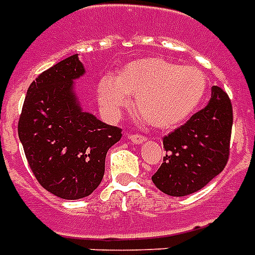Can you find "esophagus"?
Here are the masks:
<instances>
[{
  "mask_svg": "<svg viewBox=\"0 0 255 255\" xmlns=\"http://www.w3.org/2000/svg\"><path fill=\"white\" fill-rule=\"evenodd\" d=\"M129 139H131V142L135 143V144H140L146 140V136H143V135H139V133H132V135H129Z\"/></svg>",
  "mask_w": 255,
  "mask_h": 255,
  "instance_id": "obj_1",
  "label": "esophagus"
}]
</instances>
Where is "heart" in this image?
I'll return each instance as SVG.
<instances>
[{"label":"heart","instance_id":"heart-1","mask_svg":"<svg viewBox=\"0 0 255 255\" xmlns=\"http://www.w3.org/2000/svg\"><path fill=\"white\" fill-rule=\"evenodd\" d=\"M101 108L118 118L132 103L152 127L170 128L197 111L207 92L204 73L159 56L128 62L118 75L103 77L97 86Z\"/></svg>","mask_w":255,"mask_h":255}]
</instances>
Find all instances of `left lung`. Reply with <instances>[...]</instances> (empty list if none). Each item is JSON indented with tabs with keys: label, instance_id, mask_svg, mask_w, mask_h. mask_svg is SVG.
Here are the masks:
<instances>
[{
	"label": "left lung",
	"instance_id": "1",
	"mask_svg": "<svg viewBox=\"0 0 255 255\" xmlns=\"http://www.w3.org/2000/svg\"><path fill=\"white\" fill-rule=\"evenodd\" d=\"M231 129V100L222 88L214 86L208 105L163 137L166 156L152 182L175 197L203 189L227 165Z\"/></svg>",
	"mask_w": 255,
	"mask_h": 255
}]
</instances>
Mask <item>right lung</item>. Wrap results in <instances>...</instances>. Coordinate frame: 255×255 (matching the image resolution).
Segmentation results:
<instances>
[{"label": "right lung", "instance_id": "obj_1", "mask_svg": "<svg viewBox=\"0 0 255 255\" xmlns=\"http://www.w3.org/2000/svg\"><path fill=\"white\" fill-rule=\"evenodd\" d=\"M84 73L78 54L43 71L28 88L17 127L37 182L66 200L86 197L100 185L107 152L122 137V128L81 109L73 81Z\"/></svg>", "mask_w": 255, "mask_h": 255}]
</instances>
